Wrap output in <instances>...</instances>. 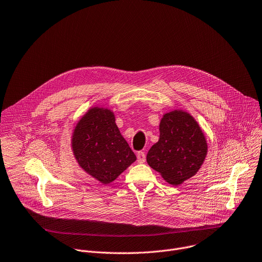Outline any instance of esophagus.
<instances>
[{
	"label": "esophagus",
	"mask_w": 262,
	"mask_h": 262,
	"mask_svg": "<svg viewBox=\"0 0 262 262\" xmlns=\"http://www.w3.org/2000/svg\"><path fill=\"white\" fill-rule=\"evenodd\" d=\"M137 158H138V162L143 163V162H145V160H146V155H145L144 152H139V153L137 154Z\"/></svg>",
	"instance_id": "obj_1"
}]
</instances>
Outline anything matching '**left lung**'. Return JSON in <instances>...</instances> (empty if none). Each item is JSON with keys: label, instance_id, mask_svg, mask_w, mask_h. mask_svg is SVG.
<instances>
[{"label": "left lung", "instance_id": "obj_1", "mask_svg": "<svg viewBox=\"0 0 262 262\" xmlns=\"http://www.w3.org/2000/svg\"><path fill=\"white\" fill-rule=\"evenodd\" d=\"M208 153L207 139L187 111L176 109L162 115L159 139L148 151L147 163L170 185H181L193 177Z\"/></svg>", "mask_w": 262, "mask_h": 262}]
</instances>
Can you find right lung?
Segmentation results:
<instances>
[{
  "instance_id": "add662e5",
  "label": "right lung",
  "mask_w": 262,
  "mask_h": 262,
  "mask_svg": "<svg viewBox=\"0 0 262 262\" xmlns=\"http://www.w3.org/2000/svg\"><path fill=\"white\" fill-rule=\"evenodd\" d=\"M71 148L81 168L102 184L116 180L137 160L114 112L106 107H92L81 116L73 129Z\"/></svg>"
}]
</instances>
